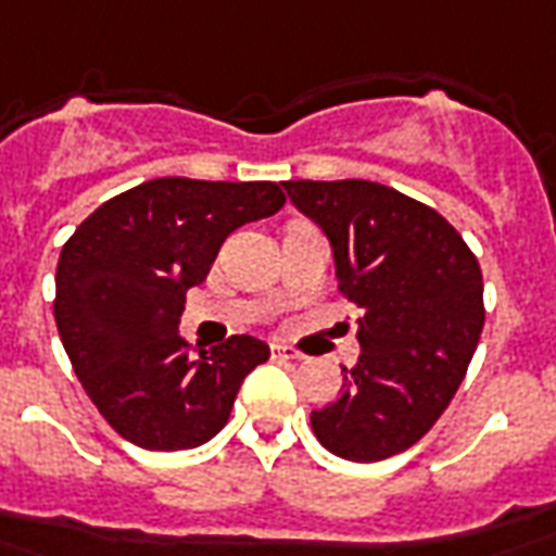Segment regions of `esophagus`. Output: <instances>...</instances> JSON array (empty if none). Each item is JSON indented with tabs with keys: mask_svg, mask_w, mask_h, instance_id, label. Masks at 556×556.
Segmentation results:
<instances>
[{
	"mask_svg": "<svg viewBox=\"0 0 556 556\" xmlns=\"http://www.w3.org/2000/svg\"><path fill=\"white\" fill-rule=\"evenodd\" d=\"M270 352H274V358L277 361H304V352H298V349H291V345L274 343L270 345Z\"/></svg>",
	"mask_w": 556,
	"mask_h": 556,
	"instance_id": "1",
	"label": "esophagus"
}]
</instances>
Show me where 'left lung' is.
I'll return each instance as SVG.
<instances>
[{"label":"left lung","mask_w":556,"mask_h":556,"mask_svg":"<svg viewBox=\"0 0 556 556\" xmlns=\"http://www.w3.org/2000/svg\"><path fill=\"white\" fill-rule=\"evenodd\" d=\"M328 235L337 289L361 309L355 367L309 415L337 457L372 464L413 448L467 376L484 328L481 267L433 207L370 180H286Z\"/></svg>","instance_id":"1"}]
</instances>
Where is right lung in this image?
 I'll return each mask as SVG.
<instances>
[{"instance_id": "right-lung-1", "label": "right lung", "mask_w": 556, "mask_h": 556, "mask_svg": "<svg viewBox=\"0 0 556 556\" xmlns=\"http://www.w3.org/2000/svg\"><path fill=\"white\" fill-rule=\"evenodd\" d=\"M282 204L270 180L159 177L104 201L65 240L53 318L87 397L123 440L180 452L223 430L270 349L247 333L192 349L177 321L225 238Z\"/></svg>"}]
</instances>
